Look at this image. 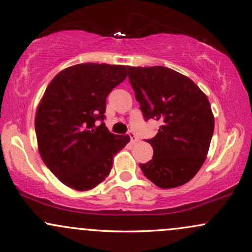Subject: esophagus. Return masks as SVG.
<instances>
[{"label":"esophagus","instance_id":"1","mask_svg":"<svg viewBox=\"0 0 252 252\" xmlns=\"http://www.w3.org/2000/svg\"><path fill=\"white\" fill-rule=\"evenodd\" d=\"M129 136H130V141H131V143H132V144H136L137 141H138V137L136 136V134H134V133L132 132V131H130V132H129Z\"/></svg>","mask_w":252,"mask_h":252}]
</instances>
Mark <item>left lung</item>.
I'll list each match as a JSON object with an SVG mask.
<instances>
[{
  "label": "left lung",
  "instance_id": "obj_1",
  "mask_svg": "<svg viewBox=\"0 0 252 252\" xmlns=\"http://www.w3.org/2000/svg\"><path fill=\"white\" fill-rule=\"evenodd\" d=\"M127 76L145 120H160L148 139L154 155L141 171L160 189L189 183L205 161L215 119L208 97L189 77L163 66H127Z\"/></svg>",
  "mask_w": 252,
  "mask_h": 252
}]
</instances>
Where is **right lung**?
I'll use <instances>...</instances> for the list:
<instances>
[{"mask_svg": "<svg viewBox=\"0 0 252 252\" xmlns=\"http://www.w3.org/2000/svg\"><path fill=\"white\" fill-rule=\"evenodd\" d=\"M126 77V66L77 63L49 83L35 115L38 152L63 185L89 190L111 172L113 157L130 137L109 132L106 98Z\"/></svg>", "mask_w": 252, "mask_h": 252, "instance_id": "obj_1", "label": "right lung"}]
</instances>
